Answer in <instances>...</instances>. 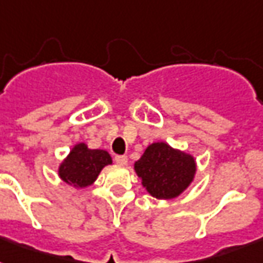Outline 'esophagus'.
Segmentation results:
<instances>
[{
  "mask_svg": "<svg viewBox=\"0 0 263 263\" xmlns=\"http://www.w3.org/2000/svg\"><path fill=\"white\" fill-rule=\"evenodd\" d=\"M115 161L119 165H127L128 158H127V156H116L115 157Z\"/></svg>",
  "mask_w": 263,
  "mask_h": 263,
  "instance_id": "esophagus-1",
  "label": "esophagus"
}]
</instances>
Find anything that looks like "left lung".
<instances>
[{"label": "left lung", "mask_w": 263, "mask_h": 263, "mask_svg": "<svg viewBox=\"0 0 263 263\" xmlns=\"http://www.w3.org/2000/svg\"><path fill=\"white\" fill-rule=\"evenodd\" d=\"M135 171L143 187L158 199H172L180 195L194 179L195 161L191 156L173 150L166 143L150 144Z\"/></svg>", "instance_id": "8db88e82"}]
</instances>
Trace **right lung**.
<instances>
[{"mask_svg": "<svg viewBox=\"0 0 263 263\" xmlns=\"http://www.w3.org/2000/svg\"><path fill=\"white\" fill-rule=\"evenodd\" d=\"M109 164H111V158L105 150H90L84 143L76 144L60 166V177L75 187H86Z\"/></svg>", "mask_w": 263, "mask_h": 263, "instance_id": "1", "label": "right lung"}]
</instances>
